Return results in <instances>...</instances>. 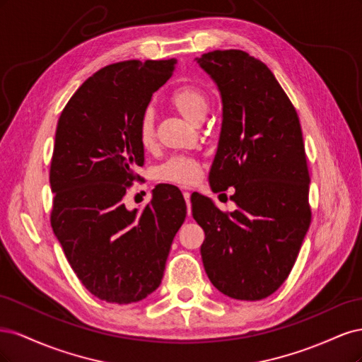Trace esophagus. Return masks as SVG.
<instances>
[{
	"label": "esophagus",
	"mask_w": 362,
	"mask_h": 362,
	"mask_svg": "<svg viewBox=\"0 0 362 362\" xmlns=\"http://www.w3.org/2000/svg\"><path fill=\"white\" fill-rule=\"evenodd\" d=\"M184 194V199H185V204H187V206H189V213H190V208H192V202H190V192H184L182 193Z\"/></svg>",
	"instance_id": "1"
}]
</instances>
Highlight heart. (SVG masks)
I'll list each match as a JSON object with an SVG mask.
<instances>
[{
	"label": "heart",
	"instance_id": "heart-1",
	"mask_svg": "<svg viewBox=\"0 0 362 362\" xmlns=\"http://www.w3.org/2000/svg\"><path fill=\"white\" fill-rule=\"evenodd\" d=\"M170 103L177 107V110L182 116L194 124L201 122L208 108L206 93L199 87L190 84L175 89L170 95ZM137 137L140 145L145 149H152L156 146V113L151 107L140 115L137 122ZM201 170V163L194 156L177 154L160 164L157 169V178L173 184L190 185L198 181Z\"/></svg>",
	"mask_w": 362,
	"mask_h": 362
}]
</instances>
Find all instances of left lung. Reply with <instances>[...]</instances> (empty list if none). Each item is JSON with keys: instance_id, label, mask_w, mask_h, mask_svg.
I'll list each match as a JSON object with an SVG mask.
<instances>
[{"instance_id": "obj_1", "label": "left lung", "mask_w": 362, "mask_h": 362, "mask_svg": "<svg viewBox=\"0 0 362 362\" xmlns=\"http://www.w3.org/2000/svg\"><path fill=\"white\" fill-rule=\"evenodd\" d=\"M222 95L223 120L210 184L234 187L237 210L192 194L213 286L238 300H261L290 275L311 223L310 172L299 116L275 75L242 49L196 59Z\"/></svg>"}]
</instances>
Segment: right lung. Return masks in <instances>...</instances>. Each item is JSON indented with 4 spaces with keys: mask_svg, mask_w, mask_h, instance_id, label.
<instances>
[{
    "mask_svg": "<svg viewBox=\"0 0 362 362\" xmlns=\"http://www.w3.org/2000/svg\"><path fill=\"white\" fill-rule=\"evenodd\" d=\"M177 60H127L87 78L59 117L51 158V226L83 286L108 303L145 299L163 279L187 206L158 185L141 211L122 198L144 166L137 122Z\"/></svg>",
    "mask_w": 362,
    "mask_h": 362,
    "instance_id": "right-lung-1",
    "label": "right lung"
}]
</instances>
